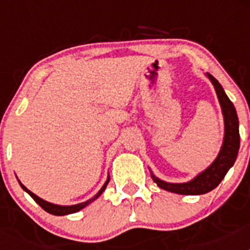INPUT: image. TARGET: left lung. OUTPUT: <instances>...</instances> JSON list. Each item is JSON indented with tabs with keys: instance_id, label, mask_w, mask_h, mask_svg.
<instances>
[{
	"instance_id": "8db88e82",
	"label": "left lung",
	"mask_w": 250,
	"mask_h": 250,
	"mask_svg": "<svg viewBox=\"0 0 250 250\" xmlns=\"http://www.w3.org/2000/svg\"><path fill=\"white\" fill-rule=\"evenodd\" d=\"M207 76L214 85V89L218 95V100L222 106L223 116H224V140H223L222 149L210 167H207L204 171H202L199 175H196L190 182L180 183V184L167 183L158 179L151 173L152 180L158 184L159 188L164 189V190L175 194H183V195H200V194L208 193L220 184V182L224 179L228 170L233 167L235 159H237L240 145L239 121H238L237 111H235L233 103L229 100V98L223 90L219 81L214 76H211L209 72L207 74Z\"/></svg>"
}]
</instances>
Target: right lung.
I'll return each mask as SVG.
<instances>
[{
  "instance_id": "1",
  "label": "right lung",
  "mask_w": 250,
  "mask_h": 250,
  "mask_svg": "<svg viewBox=\"0 0 250 250\" xmlns=\"http://www.w3.org/2000/svg\"><path fill=\"white\" fill-rule=\"evenodd\" d=\"M109 180H110V178H107V180H106V182H105V184L103 185V188H101L100 190H99V193L96 194V195H95L94 198H91V199L86 200V202L80 203V204H76V205H56V204H52V203H48V202H46V200H43V199H41V198H39V196H37V195H35V194L32 193V191L28 190V189L25 187V185L21 184V183H20V182L19 183H20V185H21L22 189H23V190H25L26 193L30 194L31 198H32V199H34L35 202H36L37 204L40 205V207L42 208L43 210H46V211H47V213L52 214V215H66V214H72V213H76V211L81 210V209H83V208H85L86 205H89L90 203L94 202L95 199H98L99 196H100L101 194H103V191L105 190V188H106V185H107V183H109Z\"/></svg>"
}]
</instances>
